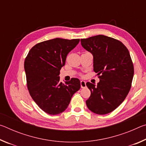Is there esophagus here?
I'll list each match as a JSON object with an SVG mask.
<instances>
[{"mask_svg": "<svg viewBox=\"0 0 146 146\" xmlns=\"http://www.w3.org/2000/svg\"><path fill=\"white\" fill-rule=\"evenodd\" d=\"M80 86L82 88H84L86 87V82L84 80H81L80 81Z\"/></svg>", "mask_w": 146, "mask_h": 146, "instance_id": "34e87169", "label": "esophagus"}]
</instances>
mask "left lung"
<instances>
[{
    "instance_id": "left-lung-1",
    "label": "left lung",
    "mask_w": 146,
    "mask_h": 146,
    "mask_svg": "<svg viewBox=\"0 0 146 146\" xmlns=\"http://www.w3.org/2000/svg\"><path fill=\"white\" fill-rule=\"evenodd\" d=\"M80 42L93 55V70L100 79L97 86L86 83L91 91L86 105L96 114H108L123 102L131 89L134 68L129 52L120 41L102 35Z\"/></svg>"
}]
</instances>
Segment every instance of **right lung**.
Here are the masks:
<instances>
[{
  "mask_svg": "<svg viewBox=\"0 0 146 146\" xmlns=\"http://www.w3.org/2000/svg\"><path fill=\"white\" fill-rule=\"evenodd\" d=\"M80 39L56 38L34 46L24 61L27 86L33 100L49 115L64 111L73 94L80 88L79 79L60 82V70L65 65L68 54Z\"/></svg>",
  "mask_w": 146,
  "mask_h": 146,
  "instance_id": "obj_1",
  "label": "right lung"
}]
</instances>
